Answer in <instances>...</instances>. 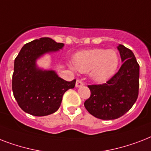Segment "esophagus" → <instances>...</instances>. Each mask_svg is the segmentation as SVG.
<instances>
[{
    "label": "esophagus",
    "mask_w": 151,
    "mask_h": 151,
    "mask_svg": "<svg viewBox=\"0 0 151 151\" xmlns=\"http://www.w3.org/2000/svg\"><path fill=\"white\" fill-rule=\"evenodd\" d=\"M83 85H84V83H83L81 80L78 79V80H77V81H76V87L80 88V87H82Z\"/></svg>",
    "instance_id": "34e87169"
}]
</instances>
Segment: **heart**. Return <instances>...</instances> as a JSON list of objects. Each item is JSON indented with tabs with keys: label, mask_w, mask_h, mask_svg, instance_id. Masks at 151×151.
<instances>
[{
	"label": "heart",
	"mask_w": 151,
	"mask_h": 151,
	"mask_svg": "<svg viewBox=\"0 0 151 151\" xmlns=\"http://www.w3.org/2000/svg\"><path fill=\"white\" fill-rule=\"evenodd\" d=\"M119 65V55L114 49L93 48L77 53L73 69L81 73L89 72L96 82H103L112 77Z\"/></svg>",
	"instance_id": "heart-1"
}]
</instances>
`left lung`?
<instances>
[{
	"instance_id": "1",
	"label": "left lung",
	"mask_w": 151,
	"mask_h": 151,
	"mask_svg": "<svg viewBox=\"0 0 151 151\" xmlns=\"http://www.w3.org/2000/svg\"><path fill=\"white\" fill-rule=\"evenodd\" d=\"M117 49L123 62L119 70L103 85H88L91 96L84 105L91 114L102 120L123 116L138 98L139 66L130 49L122 45Z\"/></svg>"
}]
</instances>
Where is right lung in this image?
Returning a JSON list of instances; mask_svg holds the SVG:
<instances>
[{
  "mask_svg": "<svg viewBox=\"0 0 151 151\" xmlns=\"http://www.w3.org/2000/svg\"><path fill=\"white\" fill-rule=\"evenodd\" d=\"M64 44L49 37L26 44L15 58L12 75L13 95L23 111L34 116H46L58 110L63 96L75 86L76 80L66 81L54 70L37 66L43 55L62 49Z\"/></svg>",
  "mask_w": 151,
  "mask_h": 151,
  "instance_id": "1",
  "label": "right lung"
}]
</instances>
